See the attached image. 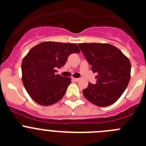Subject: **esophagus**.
<instances>
[{
	"mask_svg": "<svg viewBox=\"0 0 146 146\" xmlns=\"http://www.w3.org/2000/svg\"><path fill=\"white\" fill-rule=\"evenodd\" d=\"M72 80H73L74 81H75V82H78V81L80 80V78H74V77H73V78H72Z\"/></svg>",
	"mask_w": 146,
	"mask_h": 146,
	"instance_id": "obj_1",
	"label": "esophagus"
}]
</instances>
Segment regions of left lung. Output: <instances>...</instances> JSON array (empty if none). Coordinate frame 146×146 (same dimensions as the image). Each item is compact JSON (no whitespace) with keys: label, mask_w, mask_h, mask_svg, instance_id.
Wrapping results in <instances>:
<instances>
[{"label":"left lung","mask_w":146,"mask_h":146,"mask_svg":"<svg viewBox=\"0 0 146 146\" xmlns=\"http://www.w3.org/2000/svg\"><path fill=\"white\" fill-rule=\"evenodd\" d=\"M93 72L96 84L89 82L82 91L87 100L99 107L111 105L121 97L129 82L131 64L119 49L110 44H78Z\"/></svg>","instance_id":"1"}]
</instances>
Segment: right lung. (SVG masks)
Returning a JSON list of instances; mask_svg holds the SVG:
<instances>
[{
	"label": "right lung",
	"instance_id": "right-lung-1",
	"mask_svg": "<svg viewBox=\"0 0 146 146\" xmlns=\"http://www.w3.org/2000/svg\"><path fill=\"white\" fill-rule=\"evenodd\" d=\"M72 43L44 42L30 50L22 62V80L33 101L49 106L60 101L71 83L70 77L56 74L70 54L80 52Z\"/></svg>",
	"mask_w": 146,
	"mask_h": 146
}]
</instances>
